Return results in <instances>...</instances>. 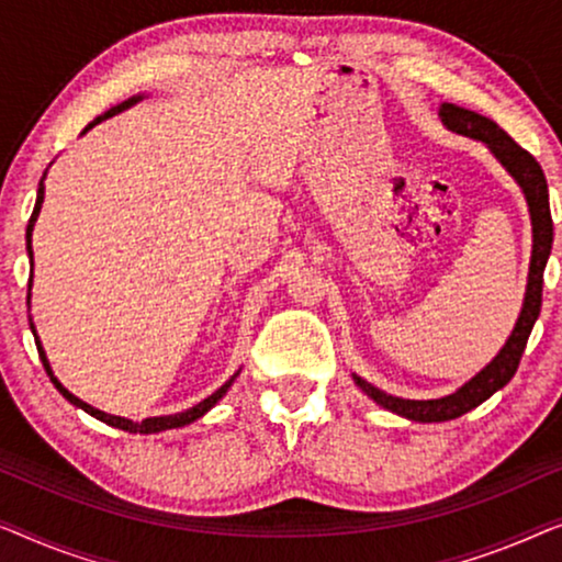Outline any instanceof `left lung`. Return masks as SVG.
I'll return each instance as SVG.
<instances>
[{"label":"left lung","mask_w":562,"mask_h":562,"mask_svg":"<svg viewBox=\"0 0 562 562\" xmlns=\"http://www.w3.org/2000/svg\"><path fill=\"white\" fill-rule=\"evenodd\" d=\"M440 120L450 132L463 134V137L481 139L492 149V155L499 160L512 178L517 180V186L525 193L529 205V218H532V259H529V274H527V292L525 303H521V313L515 323V330L507 338V344L502 346V351L479 371L476 376H471L461 390L440 400H402L392 397L382 390H376L374 384H369L367 379L353 374V382L361 392H367L376 405H382L390 413H397L407 420L415 423H446L456 420L469 413V409L479 407L481 402H486L494 392H499L504 384L515 376L519 367L521 353H525L527 338L532 334V326L540 315L542 305V272L548 265L550 249H552V216H550V199H548V180L540 162L535 160L527 149H521L499 124L481 116L471 109L456 106V104H442L440 106Z\"/></svg>","instance_id":"left-lung-1"}]
</instances>
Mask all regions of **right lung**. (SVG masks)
I'll return each mask as SVG.
<instances>
[{
  "label": "right lung",
  "instance_id": "1",
  "mask_svg": "<svg viewBox=\"0 0 562 562\" xmlns=\"http://www.w3.org/2000/svg\"><path fill=\"white\" fill-rule=\"evenodd\" d=\"M142 97H132V99H126L124 104H120V106H114V109H109L106 114H101V116H97V120H93L89 126H86L83 130V134L91 130V126H97L99 122H104V120H109V116H114V114H120L122 109H126V106H132V104H137ZM43 180H45V176H43ZM43 180H41V188H37V201H35V209H33V216H30V224H27V255H30V259H33V228H35V221H37V213H41V209H43V199H45V186H43ZM27 300H30V295H27ZM33 328V334H35V326H30ZM35 344H37V353H41V361H43V367H45V371H47V376H50V382L55 384V390H58L63 397H66L70 405H76V407H81L83 413H89L91 417H97V420H101V423H106V425H112V428H120V430H126V432H162V430H172V428H183V425H191L193 420H199V417H203L205 413H209V409L216 405V402L224 397V394L228 392V386H232V382L236 379V374H239V371H236V374L228 379L226 384H221L216 392L211 394V397H205L203 402H199V405L195 407H191V409H186V413H176V415H162V417H147V420H142V423H134V420H126V417H116V415H106V413H101V409H97V407H91V405H86L83 400H78L76 394H70L66 386H63L58 379H55V374H53V369H50V363H47V357H45V351H43V346H41V338H37V334H35Z\"/></svg>",
  "mask_w": 562,
  "mask_h": 562
}]
</instances>
